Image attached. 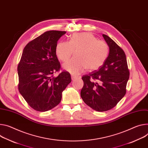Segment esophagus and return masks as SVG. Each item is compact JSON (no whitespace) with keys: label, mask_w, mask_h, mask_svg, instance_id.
<instances>
[{"label":"esophagus","mask_w":148,"mask_h":148,"mask_svg":"<svg viewBox=\"0 0 148 148\" xmlns=\"http://www.w3.org/2000/svg\"><path fill=\"white\" fill-rule=\"evenodd\" d=\"M77 78V77L74 76V75H72V76H71V79L73 80V81H74V79H75Z\"/></svg>","instance_id":"esophagus-1"}]
</instances>
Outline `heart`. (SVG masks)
Listing matches in <instances>:
<instances>
[{"mask_svg":"<svg viewBox=\"0 0 148 148\" xmlns=\"http://www.w3.org/2000/svg\"><path fill=\"white\" fill-rule=\"evenodd\" d=\"M75 51V56L63 65V69L73 75H78L86 69L89 71L98 70L109 54V48L90 32L73 34L69 42L61 41L56 48L59 60L68 61Z\"/></svg>","mask_w":148,"mask_h":148,"instance_id":"heart-1","label":"heart"}]
</instances>
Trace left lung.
<instances>
[{
    "mask_svg": "<svg viewBox=\"0 0 148 148\" xmlns=\"http://www.w3.org/2000/svg\"><path fill=\"white\" fill-rule=\"evenodd\" d=\"M109 47V56L97 71L83 76L84 86L81 97L93 110L105 112L112 109L126 94L129 78L123 50L109 36L103 34Z\"/></svg>",
    "mask_w": 148,
    "mask_h": 148,
    "instance_id": "8db88e82",
    "label": "left lung"
}]
</instances>
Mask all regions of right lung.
Listing matches in <instances>:
<instances>
[{"mask_svg": "<svg viewBox=\"0 0 148 148\" xmlns=\"http://www.w3.org/2000/svg\"><path fill=\"white\" fill-rule=\"evenodd\" d=\"M65 31H49L29 42L23 49L18 66V88L32 109L47 112L61 101L62 92L71 82L70 74L60 69L56 48Z\"/></svg>", "mask_w": 148, "mask_h": 148, "instance_id": "add662e5", "label": "right lung"}]
</instances>
